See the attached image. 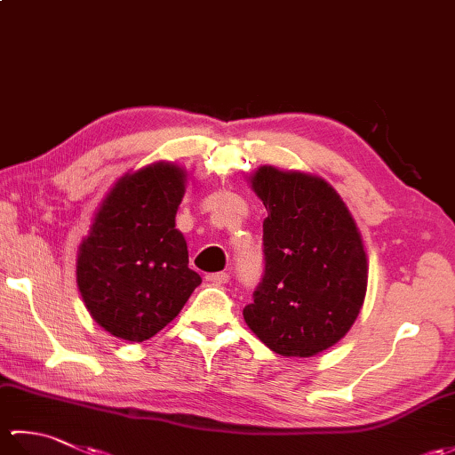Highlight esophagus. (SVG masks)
Instances as JSON below:
<instances>
[{"instance_id":"obj_1","label":"esophagus","mask_w":455,"mask_h":455,"mask_svg":"<svg viewBox=\"0 0 455 455\" xmlns=\"http://www.w3.org/2000/svg\"><path fill=\"white\" fill-rule=\"evenodd\" d=\"M228 274L227 272H217V274H209L205 279L209 283H212V285H222V283H227L228 282Z\"/></svg>"}]
</instances>
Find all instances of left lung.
Here are the masks:
<instances>
[{"label": "left lung", "mask_w": 455, "mask_h": 455, "mask_svg": "<svg viewBox=\"0 0 455 455\" xmlns=\"http://www.w3.org/2000/svg\"><path fill=\"white\" fill-rule=\"evenodd\" d=\"M250 183L267 211L266 269L244 321L279 355H316L360 315L367 289L362 235L321 178L259 166Z\"/></svg>", "instance_id": "1"}]
</instances>
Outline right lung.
<instances>
[{
  "label": "right lung",
  "instance_id": "1",
  "mask_svg": "<svg viewBox=\"0 0 455 455\" xmlns=\"http://www.w3.org/2000/svg\"><path fill=\"white\" fill-rule=\"evenodd\" d=\"M186 176L170 162L124 173L80 244L76 279L84 303L95 323L123 340L144 342L160 332L201 283L176 228Z\"/></svg>",
  "mask_w": 455,
  "mask_h": 455
}]
</instances>
